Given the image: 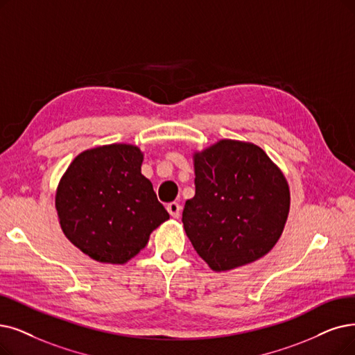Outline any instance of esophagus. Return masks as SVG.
I'll return each mask as SVG.
<instances>
[{
  "mask_svg": "<svg viewBox=\"0 0 355 355\" xmlns=\"http://www.w3.org/2000/svg\"><path fill=\"white\" fill-rule=\"evenodd\" d=\"M167 211H168V214L172 216L173 218H179L182 207H180L178 202H170V204L167 205Z\"/></svg>",
  "mask_w": 355,
  "mask_h": 355,
  "instance_id": "34e87169",
  "label": "esophagus"
}]
</instances>
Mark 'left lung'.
Here are the masks:
<instances>
[{
  "label": "left lung",
  "instance_id": "left-lung-1",
  "mask_svg": "<svg viewBox=\"0 0 355 355\" xmlns=\"http://www.w3.org/2000/svg\"><path fill=\"white\" fill-rule=\"evenodd\" d=\"M195 196L182 221L196 253L216 272L263 258L277 245L290 212L281 168L253 143L218 139L192 154Z\"/></svg>",
  "mask_w": 355,
  "mask_h": 355
}]
</instances>
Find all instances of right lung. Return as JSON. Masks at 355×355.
I'll return each instance as SVG.
<instances>
[{
    "mask_svg": "<svg viewBox=\"0 0 355 355\" xmlns=\"http://www.w3.org/2000/svg\"><path fill=\"white\" fill-rule=\"evenodd\" d=\"M144 153L115 143L81 151L61 176L55 209L65 237L92 259L123 265L170 218L141 173Z\"/></svg>",
    "mask_w": 355,
    "mask_h": 355,
    "instance_id": "add662e5",
    "label": "right lung"
}]
</instances>
